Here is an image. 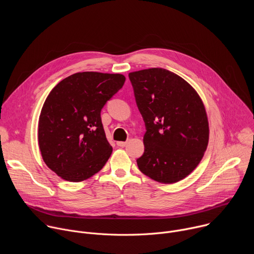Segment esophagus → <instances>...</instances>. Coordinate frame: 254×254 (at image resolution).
I'll list each match as a JSON object with an SVG mask.
<instances>
[{
	"instance_id": "esophagus-1",
	"label": "esophagus",
	"mask_w": 254,
	"mask_h": 254,
	"mask_svg": "<svg viewBox=\"0 0 254 254\" xmlns=\"http://www.w3.org/2000/svg\"><path fill=\"white\" fill-rule=\"evenodd\" d=\"M127 141H117V144L119 147H126Z\"/></svg>"
}]
</instances>
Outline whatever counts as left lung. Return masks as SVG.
I'll list each match as a JSON object with an SVG mask.
<instances>
[{"label": "left lung", "instance_id": "left-lung-1", "mask_svg": "<svg viewBox=\"0 0 254 254\" xmlns=\"http://www.w3.org/2000/svg\"><path fill=\"white\" fill-rule=\"evenodd\" d=\"M128 76L147 127L137 167L159 183H177L196 169L207 150L204 103L191 84L167 69H142Z\"/></svg>", "mask_w": 254, "mask_h": 254}]
</instances>
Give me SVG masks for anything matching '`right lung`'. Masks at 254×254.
<instances>
[{"label":"right lung","mask_w":254,"mask_h":254,"mask_svg":"<svg viewBox=\"0 0 254 254\" xmlns=\"http://www.w3.org/2000/svg\"><path fill=\"white\" fill-rule=\"evenodd\" d=\"M125 81L119 73L78 72L48 94L39 117L38 143L44 163L63 180L82 182L110 159L113 147L100 112Z\"/></svg>","instance_id":"obj_1"}]
</instances>
